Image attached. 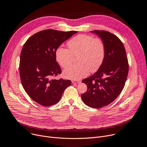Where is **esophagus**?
<instances>
[{
  "label": "esophagus",
  "instance_id": "obj_1",
  "mask_svg": "<svg viewBox=\"0 0 147 147\" xmlns=\"http://www.w3.org/2000/svg\"><path fill=\"white\" fill-rule=\"evenodd\" d=\"M71 82L73 84H78L80 82V80H72Z\"/></svg>",
  "mask_w": 147,
  "mask_h": 147
}]
</instances>
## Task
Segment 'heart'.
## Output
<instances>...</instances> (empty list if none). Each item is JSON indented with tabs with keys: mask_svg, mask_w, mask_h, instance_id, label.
<instances>
[{
	"mask_svg": "<svg viewBox=\"0 0 147 147\" xmlns=\"http://www.w3.org/2000/svg\"><path fill=\"white\" fill-rule=\"evenodd\" d=\"M69 49L58 48L56 60L63 68L70 65L74 56H77V65L70 66L63 71L66 78L78 80L89 71H96L102 65L105 56V46L100 38H94L86 34H79L67 42Z\"/></svg>",
	"mask_w": 147,
	"mask_h": 147,
	"instance_id": "heart-1",
	"label": "heart"
}]
</instances>
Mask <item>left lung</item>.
<instances>
[{
	"label": "left lung",
	"mask_w": 147,
	"mask_h": 147,
	"mask_svg": "<svg viewBox=\"0 0 147 147\" xmlns=\"http://www.w3.org/2000/svg\"><path fill=\"white\" fill-rule=\"evenodd\" d=\"M91 32L103 40L105 56L98 71L82 81L88 88L81 98L87 106L98 109L108 105L121 92L128 75L129 63L124 47L117 36L106 31Z\"/></svg>",
	"instance_id": "obj_1"
}]
</instances>
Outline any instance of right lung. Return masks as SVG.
Listing matches in <instances>:
<instances>
[{"instance_id": "right-lung-1", "label": "right lung", "mask_w": 147, "mask_h": 147, "mask_svg": "<svg viewBox=\"0 0 147 147\" xmlns=\"http://www.w3.org/2000/svg\"><path fill=\"white\" fill-rule=\"evenodd\" d=\"M77 32L43 30L29 38L23 46L19 65L21 82L29 96L40 105L50 107L57 103L71 84L69 80L52 78L61 72L56 61V50Z\"/></svg>"}]
</instances>
